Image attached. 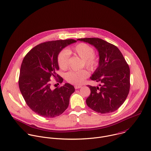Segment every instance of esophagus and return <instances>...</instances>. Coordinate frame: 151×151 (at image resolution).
Returning a JSON list of instances; mask_svg holds the SVG:
<instances>
[{
  "instance_id": "obj_1",
  "label": "esophagus",
  "mask_w": 151,
  "mask_h": 151,
  "mask_svg": "<svg viewBox=\"0 0 151 151\" xmlns=\"http://www.w3.org/2000/svg\"><path fill=\"white\" fill-rule=\"evenodd\" d=\"M81 87H82V86H80V85H76V86H75V88L76 89H79V88H81Z\"/></svg>"
}]
</instances>
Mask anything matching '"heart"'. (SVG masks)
Returning <instances> with one entry per match:
<instances>
[{
    "instance_id": "b5f03b06",
    "label": "heart",
    "mask_w": 151,
    "mask_h": 151,
    "mask_svg": "<svg viewBox=\"0 0 151 151\" xmlns=\"http://www.w3.org/2000/svg\"><path fill=\"white\" fill-rule=\"evenodd\" d=\"M94 49L89 45L81 43L73 47L69 48L66 51L59 52L57 57L59 67L62 70H66L68 66L69 55H77L83 60V66L89 70H94L98 65V58L94 54ZM89 72L86 69L79 71H69L66 74V81L72 84L80 85L89 76Z\"/></svg>"
}]
</instances>
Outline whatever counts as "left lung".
Returning a JSON list of instances; mask_svg holds the SVG:
<instances>
[{
	"mask_svg": "<svg viewBox=\"0 0 151 151\" xmlns=\"http://www.w3.org/2000/svg\"><path fill=\"white\" fill-rule=\"evenodd\" d=\"M98 50L99 66L91 79L99 82V86L88 85L91 94L87 105L94 111L108 114L117 110L126 100L130 89V69L119 49L99 38H81Z\"/></svg>",
	"mask_w": 151,
	"mask_h": 151,
	"instance_id": "1",
	"label": "left lung"
}]
</instances>
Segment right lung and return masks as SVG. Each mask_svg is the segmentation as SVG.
<instances>
[{
    "instance_id": "1",
    "label": "right lung",
    "mask_w": 151,
    "mask_h": 151,
    "mask_svg": "<svg viewBox=\"0 0 151 151\" xmlns=\"http://www.w3.org/2000/svg\"><path fill=\"white\" fill-rule=\"evenodd\" d=\"M74 39L48 41L37 45L24 56L20 67L19 86L27 106L37 115L54 118L61 115L68 107L75 88L69 83L52 89L50 78H63L56 73L59 69L57 57Z\"/></svg>"
}]
</instances>
